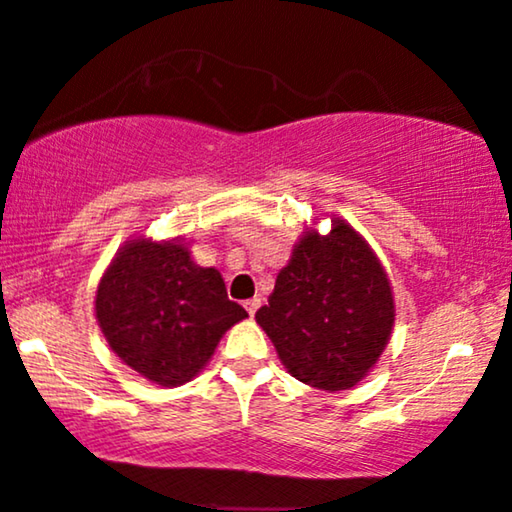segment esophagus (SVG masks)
Returning a JSON list of instances; mask_svg holds the SVG:
<instances>
[{
	"instance_id": "esophagus-1",
	"label": "esophagus",
	"mask_w": 512,
	"mask_h": 512,
	"mask_svg": "<svg viewBox=\"0 0 512 512\" xmlns=\"http://www.w3.org/2000/svg\"><path fill=\"white\" fill-rule=\"evenodd\" d=\"M260 305H262V300H260V298H250V300H245V310H248V315H250V317H255V312L260 310Z\"/></svg>"
}]
</instances>
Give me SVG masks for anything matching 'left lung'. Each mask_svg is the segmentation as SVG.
Wrapping results in <instances>:
<instances>
[{
  "label": "left lung",
  "instance_id": "left-lung-1",
  "mask_svg": "<svg viewBox=\"0 0 512 512\" xmlns=\"http://www.w3.org/2000/svg\"><path fill=\"white\" fill-rule=\"evenodd\" d=\"M393 312L384 267L365 240L336 219L329 236L307 231L300 238L255 319L295 379L343 391L384 353Z\"/></svg>",
  "mask_w": 512,
  "mask_h": 512
}]
</instances>
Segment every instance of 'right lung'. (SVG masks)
Wrapping results in <instances>:
<instances>
[{"label":"right lung","instance_id":"right-lung-1","mask_svg":"<svg viewBox=\"0 0 512 512\" xmlns=\"http://www.w3.org/2000/svg\"><path fill=\"white\" fill-rule=\"evenodd\" d=\"M97 322L116 355L159 386L186 384L233 324L248 317L217 269L181 243L131 240L97 286Z\"/></svg>","mask_w":512,"mask_h":512}]
</instances>
